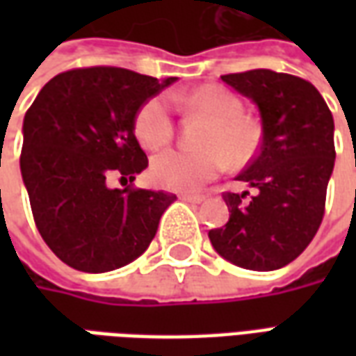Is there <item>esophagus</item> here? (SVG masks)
Returning a JSON list of instances; mask_svg holds the SVG:
<instances>
[{
    "label": "esophagus",
    "mask_w": 356,
    "mask_h": 356,
    "mask_svg": "<svg viewBox=\"0 0 356 356\" xmlns=\"http://www.w3.org/2000/svg\"><path fill=\"white\" fill-rule=\"evenodd\" d=\"M179 198L185 202H191V204H200L204 200V196H198V194H181Z\"/></svg>",
    "instance_id": "esophagus-1"
}]
</instances>
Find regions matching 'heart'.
<instances>
[{"label":"heart","mask_w":356,"mask_h":356,"mask_svg":"<svg viewBox=\"0 0 356 356\" xmlns=\"http://www.w3.org/2000/svg\"><path fill=\"white\" fill-rule=\"evenodd\" d=\"M186 106L213 120V127L206 139L208 150H165L156 154L150 163V177L156 185L179 193L198 191L217 177L227 163L225 152L232 160H244L255 143L252 125L242 120L244 104L231 91L204 86L186 99ZM173 112L168 97L150 99L135 116V135L148 150L168 145L173 137Z\"/></svg>","instance_id":"b5f03b06"}]
</instances>
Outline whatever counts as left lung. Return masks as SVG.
Masks as SVG:
<instances>
[{
	"instance_id": "8db88e82",
	"label": "left lung",
	"mask_w": 356,
	"mask_h": 356,
	"mask_svg": "<svg viewBox=\"0 0 356 356\" xmlns=\"http://www.w3.org/2000/svg\"><path fill=\"white\" fill-rule=\"evenodd\" d=\"M221 80L259 110L261 147L238 181L252 191L227 194L229 221L209 231L227 261L250 270H276L313 240L324 216L334 171V118L311 81L257 68Z\"/></svg>"
}]
</instances>
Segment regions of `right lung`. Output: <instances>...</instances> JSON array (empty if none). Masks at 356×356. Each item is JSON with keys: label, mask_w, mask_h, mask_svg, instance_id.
Returning <instances> with one entry per match:
<instances>
[{"label": "right lung", "mask_w": 356, "mask_h": 356, "mask_svg": "<svg viewBox=\"0 0 356 356\" xmlns=\"http://www.w3.org/2000/svg\"><path fill=\"white\" fill-rule=\"evenodd\" d=\"M177 78L114 66L55 76L22 122L20 173L38 231L60 261L83 273H108L150 246L175 194L110 188L147 170L135 137L140 106Z\"/></svg>", "instance_id": "right-lung-1"}]
</instances>
